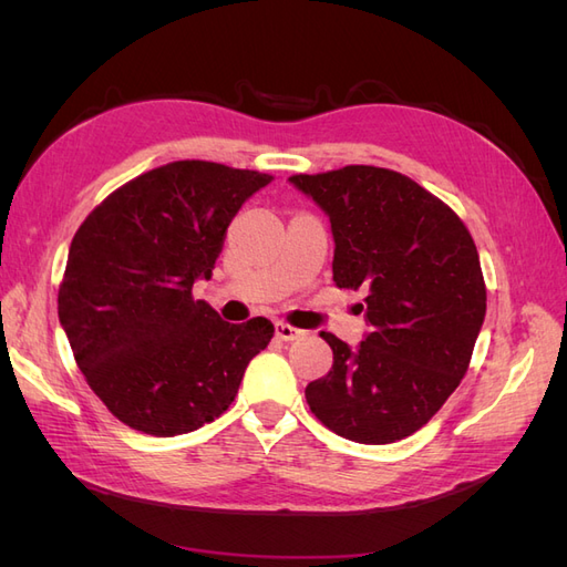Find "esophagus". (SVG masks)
<instances>
[{
	"instance_id": "esophagus-1",
	"label": "esophagus",
	"mask_w": 567,
	"mask_h": 567,
	"mask_svg": "<svg viewBox=\"0 0 567 567\" xmlns=\"http://www.w3.org/2000/svg\"><path fill=\"white\" fill-rule=\"evenodd\" d=\"M274 331H277V338H281V340H296V338L305 336V331L296 329V326H290V323H284V321L274 323Z\"/></svg>"
}]
</instances>
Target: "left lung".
I'll list each match as a JSON object with an SVG mask.
<instances>
[{
	"instance_id": "obj_1",
	"label": "left lung",
	"mask_w": 567,
	"mask_h": 567,
	"mask_svg": "<svg viewBox=\"0 0 567 567\" xmlns=\"http://www.w3.org/2000/svg\"><path fill=\"white\" fill-rule=\"evenodd\" d=\"M290 184L331 219L336 286L369 290V333L354 350L321 331L333 367L305 388L307 404L346 440H404L468 371L487 310L473 236L447 203L394 169L348 165Z\"/></svg>"
}]
</instances>
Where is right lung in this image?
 I'll use <instances>...</instances> for the list:
<instances>
[{
    "instance_id": "obj_1",
    "label": "right lung",
    "mask_w": 567,
    "mask_h": 567,
    "mask_svg": "<svg viewBox=\"0 0 567 567\" xmlns=\"http://www.w3.org/2000/svg\"><path fill=\"white\" fill-rule=\"evenodd\" d=\"M274 177L175 161L123 184L73 236L59 319L84 381L111 414L156 437L225 414L274 323L221 321L194 281L210 279L238 208Z\"/></svg>"
}]
</instances>
